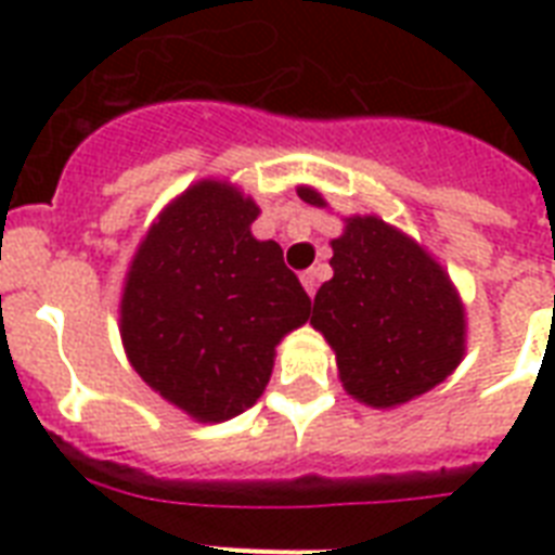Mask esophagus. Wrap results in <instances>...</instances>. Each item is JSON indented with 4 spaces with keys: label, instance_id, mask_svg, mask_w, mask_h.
<instances>
[{
    "label": "esophagus",
    "instance_id": "34e87169",
    "mask_svg": "<svg viewBox=\"0 0 555 555\" xmlns=\"http://www.w3.org/2000/svg\"><path fill=\"white\" fill-rule=\"evenodd\" d=\"M299 279H302V287L308 291V296L317 294V285H320V273H317V270H305Z\"/></svg>",
    "mask_w": 555,
    "mask_h": 555
}]
</instances>
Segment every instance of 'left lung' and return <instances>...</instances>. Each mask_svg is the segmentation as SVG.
<instances>
[{"label": "left lung", "mask_w": 555, "mask_h": 555, "mask_svg": "<svg viewBox=\"0 0 555 555\" xmlns=\"http://www.w3.org/2000/svg\"><path fill=\"white\" fill-rule=\"evenodd\" d=\"M299 198L328 207L320 190ZM331 242L334 276L317 291L311 325L337 354L339 383L371 409L426 395L466 354L464 299L440 261L379 216H348Z\"/></svg>", "instance_id": "8db88e82"}]
</instances>
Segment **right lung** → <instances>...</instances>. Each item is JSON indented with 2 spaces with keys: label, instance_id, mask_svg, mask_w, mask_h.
Returning <instances> with one entry per match:
<instances>
[{
  "label": "right lung",
  "instance_id": "obj_1",
  "mask_svg": "<svg viewBox=\"0 0 555 555\" xmlns=\"http://www.w3.org/2000/svg\"><path fill=\"white\" fill-rule=\"evenodd\" d=\"M256 218L259 204L235 184L195 181L160 209L126 270V357L152 391L198 423L250 409L276 346L311 317L282 247L250 233Z\"/></svg>",
  "mask_w": 555,
  "mask_h": 555
}]
</instances>
